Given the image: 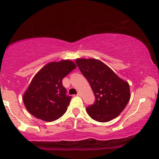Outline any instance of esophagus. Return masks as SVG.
<instances>
[{
	"label": "esophagus",
	"instance_id": "34e87169",
	"mask_svg": "<svg viewBox=\"0 0 159 159\" xmlns=\"http://www.w3.org/2000/svg\"><path fill=\"white\" fill-rule=\"evenodd\" d=\"M77 95H78V96H79V97H81V93L80 92H78V94H77Z\"/></svg>",
	"mask_w": 159,
	"mask_h": 159
}]
</instances>
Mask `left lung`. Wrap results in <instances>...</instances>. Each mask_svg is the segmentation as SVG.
<instances>
[{
    "mask_svg": "<svg viewBox=\"0 0 159 159\" xmlns=\"http://www.w3.org/2000/svg\"><path fill=\"white\" fill-rule=\"evenodd\" d=\"M78 68L91 85L95 96L88 114L96 121L105 123L119 116L130 98L129 85L99 60L78 58Z\"/></svg>",
    "mask_w": 159,
    "mask_h": 159,
    "instance_id": "8db88e82",
    "label": "left lung"
}]
</instances>
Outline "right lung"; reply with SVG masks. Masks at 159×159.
I'll list each match as a JSON object with an SVG mask.
<instances>
[{
    "label": "right lung",
    "instance_id": "1",
    "mask_svg": "<svg viewBox=\"0 0 159 159\" xmlns=\"http://www.w3.org/2000/svg\"><path fill=\"white\" fill-rule=\"evenodd\" d=\"M76 68L70 60L50 62L37 73L23 95V103L35 117L46 122L66 113L71 97L67 95L62 79Z\"/></svg>",
    "mask_w": 159,
    "mask_h": 159
}]
</instances>
